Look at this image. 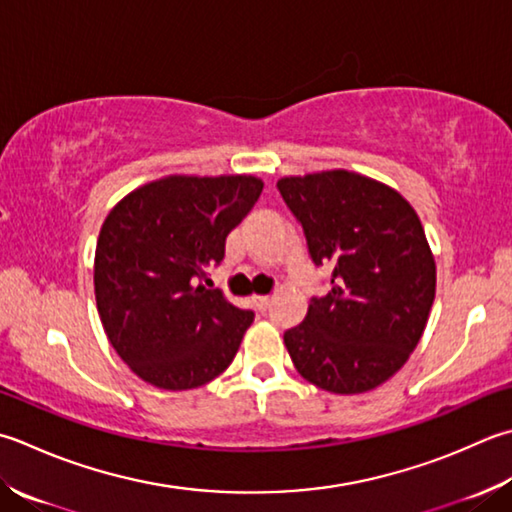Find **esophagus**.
I'll list each match as a JSON object with an SVG mask.
<instances>
[{
  "label": "esophagus",
  "mask_w": 512,
  "mask_h": 512,
  "mask_svg": "<svg viewBox=\"0 0 512 512\" xmlns=\"http://www.w3.org/2000/svg\"><path fill=\"white\" fill-rule=\"evenodd\" d=\"M253 304H255V308L259 310V313H264V310H268V308H270V297H268V295L253 297Z\"/></svg>",
  "instance_id": "34e87169"
}]
</instances>
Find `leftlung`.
Segmentation results:
<instances>
[{"mask_svg":"<svg viewBox=\"0 0 512 512\" xmlns=\"http://www.w3.org/2000/svg\"><path fill=\"white\" fill-rule=\"evenodd\" d=\"M277 190L313 264L333 270L328 295L284 333L297 373L337 395L377 388L406 364L435 299L422 222L397 190L348 170L284 177Z\"/></svg>","mask_w":512,"mask_h":512,"instance_id":"obj_1","label":"left lung"}]
</instances>
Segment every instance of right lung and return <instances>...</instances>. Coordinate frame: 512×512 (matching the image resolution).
Returning <instances> with one entry per match:
<instances>
[{
    "instance_id": "1",
    "label": "right lung",
    "mask_w": 512,
    "mask_h": 512,
    "mask_svg": "<svg viewBox=\"0 0 512 512\" xmlns=\"http://www.w3.org/2000/svg\"><path fill=\"white\" fill-rule=\"evenodd\" d=\"M262 179L166 177L110 210L95 250V299L108 342L144 382L208 384L233 362L253 310L202 286L226 237L262 195Z\"/></svg>"
}]
</instances>
